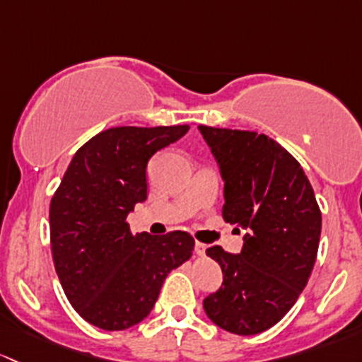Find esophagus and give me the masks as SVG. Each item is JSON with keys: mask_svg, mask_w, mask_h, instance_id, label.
Instances as JSON below:
<instances>
[{"mask_svg": "<svg viewBox=\"0 0 362 362\" xmlns=\"http://www.w3.org/2000/svg\"><path fill=\"white\" fill-rule=\"evenodd\" d=\"M206 249H207L206 244H202V242H199V240L195 242V255L197 256H204V255H206Z\"/></svg>", "mask_w": 362, "mask_h": 362, "instance_id": "1", "label": "esophagus"}]
</instances>
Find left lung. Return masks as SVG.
<instances>
[{
    "mask_svg": "<svg viewBox=\"0 0 362 362\" xmlns=\"http://www.w3.org/2000/svg\"><path fill=\"white\" fill-rule=\"evenodd\" d=\"M225 181L223 218L247 230L240 255L212 245L223 284L204 300L207 317L230 333L258 334L284 317L317 258L322 216L298 160L251 130L199 125Z\"/></svg>",
    "mask_w": 362,
    "mask_h": 362,
    "instance_id": "obj_1",
    "label": "left lung"
}]
</instances>
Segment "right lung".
Here are the masks:
<instances>
[{"label": "right lung", "mask_w": 362, "mask_h": 362, "mask_svg": "<svg viewBox=\"0 0 362 362\" xmlns=\"http://www.w3.org/2000/svg\"><path fill=\"white\" fill-rule=\"evenodd\" d=\"M189 125L113 127L71 160L50 202L55 272L74 310L106 331L141 322L170 270L192 256L189 233L130 232L127 216L148 197L146 167Z\"/></svg>", "instance_id": "add662e5"}]
</instances>
